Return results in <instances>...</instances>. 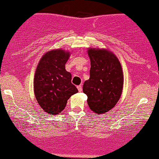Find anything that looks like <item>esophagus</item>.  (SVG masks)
Listing matches in <instances>:
<instances>
[{
	"label": "esophagus",
	"mask_w": 159,
	"mask_h": 159,
	"mask_svg": "<svg viewBox=\"0 0 159 159\" xmlns=\"http://www.w3.org/2000/svg\"><path fill=\"white\" fill-rule=\"evenodd\" d=\"M77 89H78V90H79V92H82V85L77 86Z\"/></svg>",
	"instance_id": "1"
}]
</instances>
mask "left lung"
<instances>
[{
    "label": "left lung",
    "instance_id": "1",
    "mask_svg": "<svg viewBox=\"0 0 159 159\" xmlns=\"http://www.w3.org/2000/svg\"><path fill=\"white\" fill-rule=\"evenodd\" d=\"M90 79L83 84V93L92 111L101 114L115 106L122 93L124 75L116 56L106 49L89 48Z\"/></svg>",
    "mask_w": 159,
    "mask_h": 159
}]
</instances>
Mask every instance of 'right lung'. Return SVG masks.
<instances>
[{
	"label": "right lung",
	"mask_w": 159,
	"mask_h": 159,
	"mask_svg": "<svg viewBox=\"0 0 159 159\" xmlns=\"http://www.w3.org/2000/svg\"><path fill=\"white\" fill-rule=\"evenodd\" d=\"M70 53L62 49L47 52L37 66L34 78V95L45 112L58 114L67 101L78 92L71 82V75L65 69Z\"/></svg>",
	"instance_id": "add662e5"
}]
</instances>
